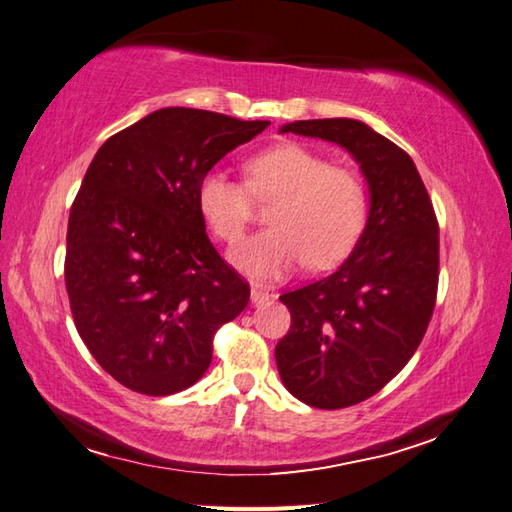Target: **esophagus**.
<instances>
[{
    "label": "esophagus",
    "mask_w": 512,
    "mask_h": 512,
    "mask_svg": "<svg viewBox=\"0 0 512 512\" xmlns=\"http://www.w3.org/2000/svg\"><path fill=\"white\" fill-rule=\"evenodd\" d=\"M270 299V292L259 288V286H253L250 288V301H253V306H262V303H266Z\"/></svg>",
    "instance_id": "obj_1"
}]
</instances>
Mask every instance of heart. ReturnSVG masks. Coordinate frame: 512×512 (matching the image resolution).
<instances>
[{"label": "heart", "mask_w": 512, "mask_h": 512, "mask_svg": "<svg viewBox=\"0 0 512 512\" xmlns=\"http://www.w3.org/2000/svg\"><path fill=\"white\" fill-rule=\"evenodd\" d=\"M253 195L277 198L268 215L273 228L231 253V262L255 279H281L306 262L330 268L350 255L365 231L369 198L363 180L299 143L259 151L246 162V182L226 169H209L195 200L211 233L235 244L253 215Z\"/></svg>", "instance_id": "b5f03b06"}]
</instances>
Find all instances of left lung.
<instances>
[{
	"instance_id": "1",
	"label": "left lung",
	"mask_w": 512,
	"mask_h": 512,
	"mask_svg": "<svg viewBox=\"0 0 512 512\" xmlns=\"http://www.w3.org/2000/svg\"><path fill=\"white\" fill-rule=\"evenodd\" d=\"M341 145L369 189L363 235L339 270L281 295L290 330L275 347L292 396L343 409L383 389L418 350L436 308L440 237L433 204L407 151L354 118L281 127Z\"/></svg>"
}]
</instances>
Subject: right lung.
<instances>
[{"label":"right lung","mask_w":512,"mask_h":512,"mask_svg":"<svg viewBox=\"0 0 512 512\" xmlns=\"http://www.w3.org/2000/svg\"><path fill=\"white\" fill-rule=\"evenodd\" d=\"M268 121L162 107L107 138L68 220L65 288L74 325L107 374L145 396L198 383L213 336L250 286L206 235L198 182Z\"/></svg>","instance_id":"obj_1"}]
</instances>
